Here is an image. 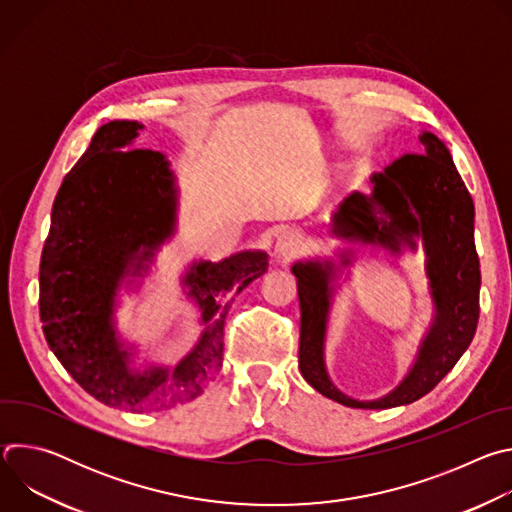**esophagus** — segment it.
Segmentation results:
<instances>
[{
	"label": "esophagus",
	"mask_w": 512,
	"mask_h": 512,
	"mask_svg": "<svg viewBox=\"0 0 512 512\" xmlns=\"http://www.w3.org/2000/svg\"><path fill=\"white\" fill-rule=\"evenodd\" d=\"M302 245H304V241H302L300 233L283 231L275 241V253L281 259H291V257H296L300 253Z\"/></svg>",
	"instance_id": "1"
}]
</instances>
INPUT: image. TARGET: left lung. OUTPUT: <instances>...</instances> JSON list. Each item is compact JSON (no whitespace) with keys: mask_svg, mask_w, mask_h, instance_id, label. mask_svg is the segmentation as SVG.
I'll use <instances>...</instances> for the list:
<instances>
[{"mask_svg":"<svg viewBox=\"0 0 512 512\" xmlns=\"http://www.w3.org/2000/svg\"><path fill=\"white\" fill-rule=\"evenodd\" d=\"M421 154H407L371 174V194L342 198L330 216V235L354 245L425 253V277L433 316L415 360L401 383L379 399L342 393L326 367V332L338 279L356 261L354 249L291 265L300 296V373L324 397L354 409L409 405L440 383L470 346L480 306V261L474 245V202L446 143L431 131L419 133ZM350 273V271H348ZM346 273V275H348Z\"/></svg>","mask_w":512,"mask_h":512,"instance_id":"1","label":"left lung"}]
</instances>
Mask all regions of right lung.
<instances>
[{
    "instance_id": "add662e5",
    "label": "right lung",
    "mask_w": 512,
    "mask_h": 512,
    "mask_svg": "<svg viewBox=\"0 0 512 512\" xmlns=\"http://www.w3.org/2000/svg\"><path fill=\"white\" fill-rule=\"evenodd\" d=\"M137 121L101 125L52 204L40 261V320L66 373L97 401L158 411L196 399L223 367V328L237 294L269 267L261 249L192 261L180 279L198 306L202 332L176 362L137 364V346L117 332L119 289H139L174 235L178 184L164 154L125 150Z\"/></svg>"
}]
</instances>
